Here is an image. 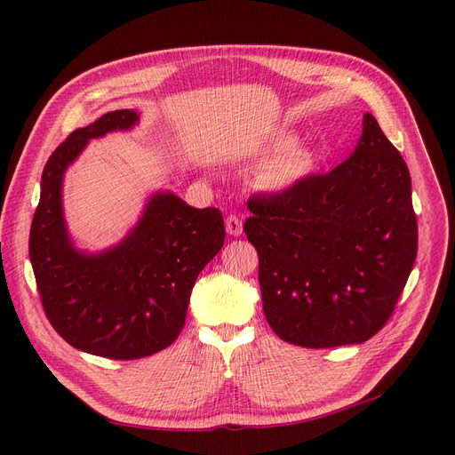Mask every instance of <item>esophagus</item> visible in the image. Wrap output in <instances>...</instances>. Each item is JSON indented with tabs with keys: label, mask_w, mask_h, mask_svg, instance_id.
<instances>
[{
	"label": "esophagus",
	"mask_w": 455,
	"mask_h": 455,
	"mask_svg": "<svg viewBox=\"0 0 455 455\" xmlns=\"http://www.w3.org/2000/svg\"><path fill=\"white\" fill-rule=\"evenodd\" d=\"M225 227L230 235H242V232H243V223L240 218H237V215H228L225 221Z\"/></svg>",
	"instance_id": "1"
}]
</instances>
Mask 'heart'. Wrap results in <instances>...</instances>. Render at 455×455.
I'll list each match as a JSON object with an SVG mask.
<instances>
[{"instance_id": "b5f03b06", "label": "heart", "mask_w": 455, "mask_h": 455, "mask_svg": "<svg viewBox=\"0 0 455 455\" xmlns=\"http://www.w3.org/2000/svg\"><path fill=\"white\" fill-rule=\"evenodd\" d=\"M295 136L282 134L276 136L267 148L269 155H278L293 148ZM314 167V160L306 151H290L282 156H278L275 162H271L264 173L259 177V186L273 191V194H282L295 188L299 182H302Z\"/></svg>"}]
</instances>
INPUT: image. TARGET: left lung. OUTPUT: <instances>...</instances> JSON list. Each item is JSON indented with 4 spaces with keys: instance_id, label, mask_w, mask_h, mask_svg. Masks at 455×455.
<instances>
[{
    "instance_id": "8db88e82",
    "label": "left lung",
    "mask_w": 455,
    "mask_h": 455,
    "mask_svg": "<svg viewBox=\"0 0 455 455\" xmlns=\"http://www.w3.org/2000/svg\"><path fill=\"white\" fill-rule=\"evenodd\" d=\"M264 314L283 341L330 348L371 339L391 317L417 256L411 177L372 114L326 175L249 199Z\"/></svg>"
}]
</instances>
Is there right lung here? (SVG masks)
I'll return each instance as SVG.
<instances>
[{
    "label": "right lung",
    "mask_w": 455,
    "mask_h": 455,
    "mask_svg": "<svg viewBox=\"0 0 455 455\" xmlns=\"http://www.w3.org/2000/svg\"><path fill=\"white\" fill-rule=\"evenodd\" d=\"M138 122L136 110H114L60 143L44 167L29 234L47 319L71 347L110 360H138L179 338L194 283L225 243L218 208H194L170 189L155 191L117 245L88 252L71 240L62 206L66 170L90 140Z\"/></svg>",
    "instance_id": "right-lung-1"
}]
</instances>
